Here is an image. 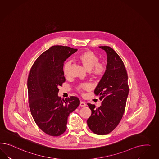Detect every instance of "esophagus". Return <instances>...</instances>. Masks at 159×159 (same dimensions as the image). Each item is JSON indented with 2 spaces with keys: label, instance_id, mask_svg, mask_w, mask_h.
Instances as JSON below:
<instances>
[{
  "label": "esophagus",
  "instance_id": "1",
  "mask_svg": "<svg viewBox=\"0 0 159 159\" xmlns=\"http://www.w3.org/2000/svg\"><path fill=\"white\" fill-rule=\"evenodd\" d=\"M80 106L81 107H86V104L84 101H80Z\"/></svg>",
  "mask_w": 159,
  "mask_h": 159
}]
</instances>
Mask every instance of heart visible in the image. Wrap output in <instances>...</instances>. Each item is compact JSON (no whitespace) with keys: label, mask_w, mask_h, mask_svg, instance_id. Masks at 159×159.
<instances>
[{"label":"heart","mask_w":159,"mask_h":159,"mask_svg":"<svg viewBox=\"0 0 159 159\" xmlns=\"http://www.w3.org/2000/svg\"><path fill=\"white\" fill-rule=\"evenodd\" d=\"M77 59L87 70H89L93 76L101 77L104 76L107 70V65L104 62H100L98 57L94 52L90 50L85 51L80 53ZM70 65V62H66L63 66V73L65 76L69 74V68ZM77 90L82 93L83 90H87L90 86L86 83L80 84L77 87Z\"/></svg>","instance_id":"heart-1"}]
</instances>
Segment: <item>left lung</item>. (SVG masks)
<instances>
[{
    "label": "left lung",
    "instance_id": "8db88e82",
    "mask_svg": "<svg viewBox=\"0 0 159 159\" xmlns=\"http://www.w3.org/2000/svg\"><path fill=\"white\" fill-rule=\"evenodd\" d=\"M107 55V70L94 90L101 106L88 103L92 111L87 120L90 129L97 135L108 134L119 124L125 111L129 93L128 74L124 63L112 48L101 46Z\"/></svg>",
    "mask_w": 159,
    "mask_h": 159
}]
</instances>
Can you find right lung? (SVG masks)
Instances as JSON below:
<instances>
[{
	"label": "right lung",
	"mask_w": 159,
	"mask_h": 159,
	"mask_svg": "<svg viewBox=\"0 0 159 159\" xmlns=\"http://www.w3.org/2000/svg\"><path fill=\"white\" fill-rule=\"evenodd\" d=\"M77 51L66 46H52L39 56L29 73L27 87L31 115L39 128L52 136L65 132L68 116L80 104L76 97L63 100L58 96L59 87L65 82L64 62Z\"/></svg>",
	"instance_id": "right-lung-1"
}]
</instances>
